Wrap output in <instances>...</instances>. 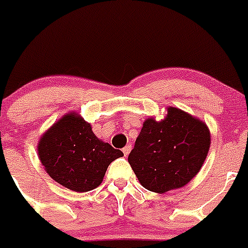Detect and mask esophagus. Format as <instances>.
Instances as JSON below:
<instances>
[{"mask_svg":"<svg viewBox=\"0 0 248 248\" xmlns=\"http://www.w3.org/2000/svg\"><path fill=\"white\" fill-rule=\"evenodd\" d=\"M130 150H131V145H126L123 148V153H124V155H125V156H128L129 153H130Z\"/></svg>","mask_w":248,"mask_h":248,"instance_id":"1","label":"esophagus"}]
</instances>
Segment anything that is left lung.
Listing matches in <instances>:
<instances>
[{"label":"left lung","mask_w":248,"mask_h":248,"mask_svg":"<svg viewBox=\"0 0 248 248\" xmlns=\"http://www.w3.org/2000/svg\"><path fill=\"white\" fill-rule=\"evenodd\" d=\"M211 135L205 123L169 107L163 120L144 122L128 161L149 191L164 194L183 187L200 171Z\"/></svg>","instance_id":"left-lung-1"}]
</instances>
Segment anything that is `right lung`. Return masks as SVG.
Segmentation results:
<instances>
[{"label":"right lung","instance_id":"right-lung-1","mask_svg":"<svg viewBox=\"0 0 248 248\" xmlns=\"http://www.w3.org/2000/svg\"><path fill=\"white\" fill-rule=\"evenodd\" d=\"M123 153L94 135L76 111L50 126L38 143V156L54 181L77 192L95 189L111 161Z\"/></svg>","mask_w":248,"mask_h":248}]
</instances>
